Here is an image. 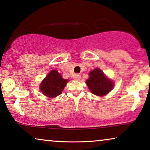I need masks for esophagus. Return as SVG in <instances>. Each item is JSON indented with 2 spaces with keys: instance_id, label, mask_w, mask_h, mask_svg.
<instances>
[{
  "instance_id": "esophagus-1",
  "label": "esophagus",
  "mask_w": 150,
  "mask_h": 150,
  "mask_svg": "<svg viewBox=\"0 0 150 150\" xmlns=\"http://www.w3.org/2000/svg\"><path fill=\"white\" fill-rule=\"evenodd\" d=\"M80 78H81V75H80L79 74H76L74 77V79L75 80H77V81H79V80H80Z\"/></svg>"
}]
</instances>
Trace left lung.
I'll return each instance as SVG.
<instances>
[{
    "instance_id": "1",
    "label": "left lung",
    "mask_w": 150,
    "mask_h": 150,
    "mask_svg": "<svg viewBox=\"0 0 150 150\" xmlns=\"http://www.w3.org/2000/svg\"><path fill=\"white\" fill-rule=\"evenodd\" d=\"M89 78L86 80V84L90 92L98 96H103L113 89L114 83L106 77L99 69H94L89 73Z\"/></svg>"
}]
</instances>
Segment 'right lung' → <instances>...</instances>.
Wrapping results in <instances>:
<instances>
[{
    "mask_svg": "<svg viewBox=\"0 0 150 150\" xmlns=\"http://www.w3.org/2000/svg\"><path fill=\"white\" fill-rule=\"evenodd\" d=\"M68 79H64L56 70H52L40 84L42 93L49 98L60 95L67 85Z\"/></svg>",
    "mask_w": 150,
    "mask_h": 150,
    "instance_id": "add662e5",
    "label": "right lung"
}]
</instances>
